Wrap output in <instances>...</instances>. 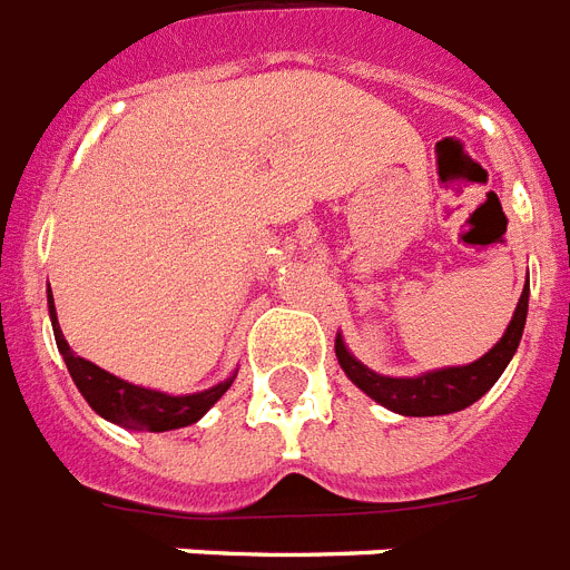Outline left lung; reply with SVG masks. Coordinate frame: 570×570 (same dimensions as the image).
Wrapping results in <instances>:
<instances>
[{
    "label": "left lung",
    "instance_id": "obj_1",
    "mask_svg": "<svg viewBox=\"0 0 570 570\" xmlns=\"http://www.w3.org/2000/svg\"><path fill=\"white\" fill-rule=\"evenodd\" d=\"M527 303H530V285L523 288L503 338L485 356L465 364V367H444V371L423 373V376H412V380L382 376V373H373L371 367H364L362 362L350 356L341 338H335V356H338L341 367H344L350 380L356 382L367 397H373L391 412L409 414V417L459 412V409H468L471 403H476L500 380V373L507 371L509 358L515 356L518 344H521L523 323H527Z\"/></svg>",
    "mask_w": 570,
    "mask_h": 570
}]
</instances>
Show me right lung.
<instances>
[{
  "label": "right lung",
  "instance_id": "right-lung-1",
  "mask_svg": "<svg viewBox=\"0 0 570 570\" xmlns=\"http://www.w3.org/2000/svg\"><path fill=\"white\" fill-rule=\"evenodd\" d=\"M49 317H52L55 344L61 350L67 371L76 382V389L81 391V397L88 400L90 409L102 414L105 421L120 423L126 430L167 432L197 423L229 391L232 380H235L232 376V380L220 382L214 389L199 391V394H185V397H170V394H161V391L140 389V385H131L126 380H117V376L97 367L94 362L72 353L67 338H63L61 326H58V317H55L52 291H49Z\"/></svg>",
  "mask_w": 570,
  "mask_h": 570
}]
</instances>
